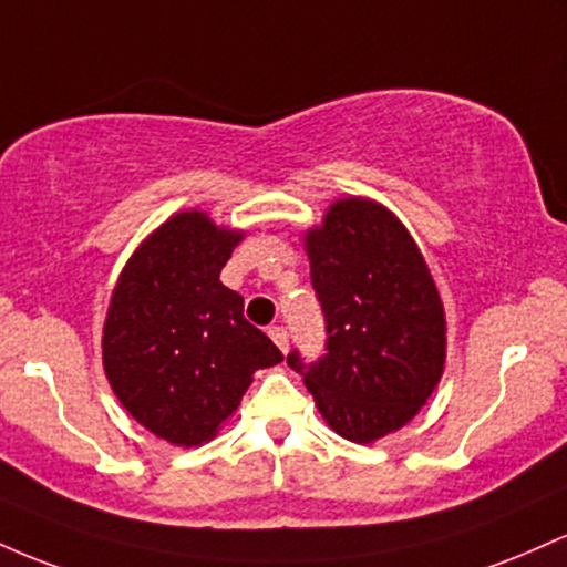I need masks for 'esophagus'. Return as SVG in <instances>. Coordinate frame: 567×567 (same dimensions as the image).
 <instances>
[{
  "instance_id": "obj_1",
  "label": "esophagus",
  "mask_w": 567,
  "mask_h": 567,
  "mask_svg": "<svg viewBox=\"0 0 567 567\" xmlns=\"http://www.w3.org/2000/svg\"><path fill=\"white\" fill-rule=\"evenodd\" d=\"M267 334H270V340L286 353V348H289V332H286L284 327H270V332Z\"/></svg>"
}]
</instances>
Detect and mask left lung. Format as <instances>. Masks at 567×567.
Returning a JSON list of instances; mask_svg holds the SVG:
<instances>
[{
	"label": "left lung",
	"instance_id": "8db88e82",
	"mask_svg": "<svg viewBox=\"0 0 567 567\" xmlns=\"http://www.w3.org/2000/svg\"><path fill=\"white\" fill-rule=\"evenodd\" d=\"M310 284L327 323L316 361L286 355L318 412L355 444L402 429L434 393L444 369V308L421 249L385 206L332 203L305 235Z\"/></svg>",
	"mask_w": 567,
	"mask_h": 567
}]
</instances>
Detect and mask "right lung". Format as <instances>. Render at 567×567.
<instances>
[{
  "instance_id": "obj_1",
  "label": "right lung",
  "mask_w": 567,
  "mask_h": 567,
  "mask_svg": "<svg viewBox=\"0 0 567 567\" xmlns=\"http://www.w3.org/2000/svg\"><path fill=\"white\" fill-rule=\"evenodd\" d=\"M244 233L203 212L171 216L120 272L104 369L120 404L155 436L198 447L238 410L257 369L284 361L219 272Z\"/></svg>"
}]
</instances>
